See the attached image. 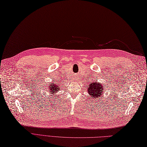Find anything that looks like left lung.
<instances>
[{"label":"left lung","mask_w":147,"mask_h":147,"mask_svg":"<svg viewBox=\"0 0 147 147\" xmlns=\"http://www.w3.org/2000/svg\"><path fill=\"white\" fill-rule=\"evenodd\" d=\"M87 88L89 96H90V97H92L93 99L100 98L103 96V94L104 93L105 89L104 85L100 84L99 82H90Z\"/></svg>","instance_id":"1"}]
</instances>
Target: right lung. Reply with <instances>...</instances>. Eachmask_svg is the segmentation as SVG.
<instances>
[{"mask_svg": "<svg viewBox=\"0 0 147 147\" xmlns=\"http://www.w3.org/2000/svg\"><path fill=\"white\" fill-rule=\"evenodd\" d=\"M54 82L55 83H53V82ZM51 84L49 85V87H47L48 88V92L51 95H55L56 96V94H57L59 91H60V85L59 84L58 82H55V81H53L51 82ZM53 97V96H52Z\"/></svg>", "mask_w": 147, "mask_h": 147, "instance_id": "1", "label": "right lung"}]
</instances>
